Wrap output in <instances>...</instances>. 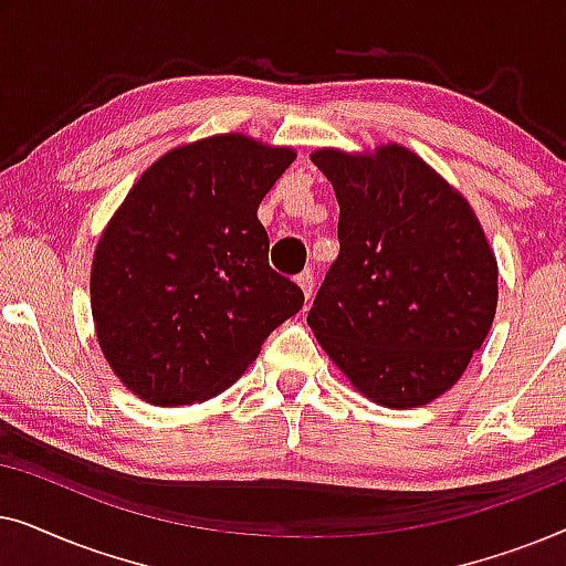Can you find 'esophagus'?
Here are the masks:
<instances>
[{
    "label": "esophagus",
    "instance_id": "34e87169",
    "mask_svg": "<svg viewBox=\"0 0 566 566\" xmlns=\"http://www.w3.org/2000/svg\"><path fill=\"white\" fill-rule=\"evenodd\" d=\"M296 285L301 289V293H304V298H312L314 296V275L308 273H301V275H296Z\"/></svg>",
    "mask_w": 566,
    "mask_h": 566
}]
</instances>
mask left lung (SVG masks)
I'll use <instances>...</instances> for the list:
<instances>
[{
  "instance_id": "left-lung-1",
  "label": "left lung",
  "mask_w": 566,
  "mask_h": 566,
  "mask_svg": "<svg viewBox=\"0 0 566 566\" xmlns=\"http://www.w3.org/2000/svg\"><path fill=\"white\" fill-rule=\"evenodd\" d=\"M339 254L306 322L355 391L389 409L443 397L497 312V258L469 200L401 144L324 146Z\"/></svg>"
}]
</instances>
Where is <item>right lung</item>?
I'll return each instance as SVG.
<instances>
[{
    "mask_svg": "<svg viewBox=\"0 0 566 566\" xmlns=\"http://www.w3.org/2000/svg\"><path fill=\"white\" fill-rule=\"evenodd\" d=\"M291 146L219 134L175 146L138 177L95 247L90 304L99 350L157 407L208 401L304 304L268 265L260 200Z\"/></svg>",
    "mask_w": 566,
    "mask_h": 566,
    "instance_id": "1",
    "label": "right lung"
}]
</instances>
